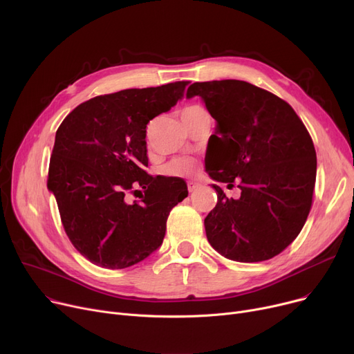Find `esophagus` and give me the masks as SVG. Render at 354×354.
I'll use <instances>...</instances> for the list:
<instances>
[{"label":"esophagus","instance_id":"esophagus-1","mask_svg":"<svg viewBox=\"0 0 354 354\" xmlns=\"http://www.w3.org/2000/svg\"><path fill=\"white\" fill-rule=\"evenodd\" d=\"M198 187H199V183L192 182V180L188 182V191H189V192H195V191L198 189Z\"/></svg>","mask_w":354,"mask_h":354}]
</instances>
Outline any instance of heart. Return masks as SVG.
<instances>
[{"instance_id":"1","label":"heart","mask_w":354,"mask_h":354,"mask_svg":"<svg viewBox=\"0 0 354 354\" xmlns=\"http://www.w3.org/2000/svg\"><path fill=\"white\" fill-rule=\"evenodd\" d=\"M189 109H194V107H189ZM165 171L171 176H179V178L191 176L198 171V163L191 158H180V159H175L174 162L167 165Z\"/></svg>"}]
</instances>
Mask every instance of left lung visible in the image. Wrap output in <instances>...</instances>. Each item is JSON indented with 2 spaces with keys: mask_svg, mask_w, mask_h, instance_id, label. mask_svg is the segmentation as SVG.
<instances>
[{
  "mask_svg": "<svg viewBox=\"0 0 354 354\" xmlns=\"http://www.w3.org/2000/svg\"><path fill=\"white\" fill-rule=\"evenodd\" d=\"M195 96L216 122L208 175L228 188L236 179L241 189L238 199L227 198L212 183L218 202L205 218L207 238L228 259L266 261L306 224L317 172L313 140L287 102L251 83H194L187 97Z\"/></svg>",
  "mask_w": 354,
  "mask_h": 354,
  "instance_id": "obj_1",
  "label": "left lung"
}]
</instances>
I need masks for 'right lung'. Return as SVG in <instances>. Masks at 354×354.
Instances as JSON below:
<instances>
[{
    "mask_svg": "<svg viewBox=\"0 0 354 354\" xmlns=\"http://www.w3.org/2000/svg\"><path fill=\"white\" fill-rule=\"evenodd\" d=\"M188 82L127 88L74 109L55 133L47 188L71 244L90 263L120 270L162 243L166 219L188 196L182 179L145 172L146 124L183 97ZM143 189L140 201L128 194Z\"/></svg>",
    "mask_w": 354,
    "mask_h": 354,
    "instance_id": "obj_1",
    "label": "right lung"
}]
</instances>
